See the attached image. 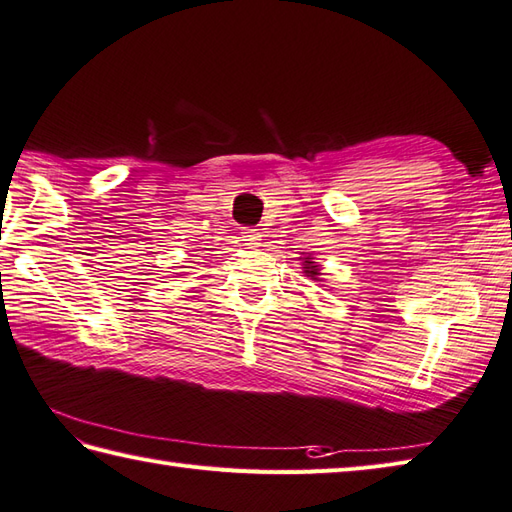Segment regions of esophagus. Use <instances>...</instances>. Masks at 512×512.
Here are the masks:
<instances>
[{
  "label": "esophagus",
  "mask_w": 512,
  "mask_h": 512,
  "mask_svg": "<svg viewBox=\"0 0 512 512\" xmlns=\"http://www.w3.org/2000/svg\"><path fill=\"white\" fill-rule=\"evenodd\" d=\"M242 242L250 248H257L259 242H262V233H259V228H244L242 230Z\"/></svg>",
  "instance_id": "esophagus-1"
}]
</instances>
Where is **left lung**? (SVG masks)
<instances>
[{"mask_svg": "<svg viewBox=\"0 0 512 512\" xmlns=\"http://www.w3.org/2000/svg\"><path fill=\"white\" fill-rule=\"evenodd\" d=\"M306 273H310V277H317L319 273H317V266H313V262H306Z\"/></svg>", "mask_w": 512, "mask_h": 512, "instance_id": "obj_1", "label": "left lung"}]
</instances>
